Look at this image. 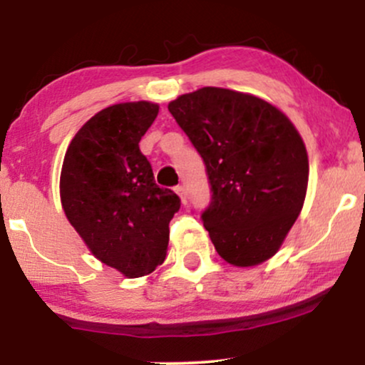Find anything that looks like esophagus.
<instances>
[{
  "instance_id": "obj_1",
  "label": "esophagus",
  "mask_w": 365,
  "mask_h": 365,
  "mask_svg": "<svg viewBox=\"0 0 365 365\" xmlns=\"http://www.w3.org/2000/svg\"><path fill=\"white\" fill-rule=\"evenodd\" d=\"M175 192H177V194H178L180 200H182L183 206H185V204H187V190H185V187H183V185H178L177 188H175Z\"/></svg>"
}]
</instances>
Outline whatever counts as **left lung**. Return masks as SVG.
<instances>
[{
  "label": "left lung",
  "mask_w": 365,
  "mask_h": 365,
  "mask_svg": "<svg viewBox=\"0 0 365 365\" xmlns=\"http://www.w3.org/2000/svg\"><path fill=\"white\" fill-rule=\"evenodd\" d=\"M168 110L206 163L212 202L202 221L216 252L252 267L278 252L304 207L307 149L266 99L221 87L178 96Z\"/></svg>",
  "instance_id": "obj_1"
}]
</instances>
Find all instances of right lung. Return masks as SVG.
Here are the masks:
<instances>
[{
    "label": "right lung",
    "instance_id": "add662e5",
    "mask_svg": "<svg viewBox=\"0 0 365 365\" xmlns=\"http://www.w3.org/2000/svg\"><path fill=\"white\" fill-rule=\"evenodd\" d=\"M159 113L150 101L118 103L75 133L63 159L66 220L96 259L127 278L153 273L166 257L180 199L159 188L139 142Z\"/></svg>",
    "mask_w": 365,
    "mask_h": 365
}]
</instances>
